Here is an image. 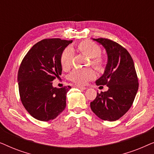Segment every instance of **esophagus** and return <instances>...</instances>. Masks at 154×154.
Masks as SVG:
<instances>
[{"label": "esophagus", "instance_id": "34e87169", "mask_svg": "<svg viewBox=\"0 0 154 154\" xmlns=\"http://www.w3.org/2000/svg\"><path fill=\"white\" fill-rule=\"evenodd\" d=\"M74 87L76 88H79V89H81V90H85L86 89V88L84 87V86H81V85H75Z\"/></svg>", "mask_w": 154, "mask_h": 154}]
</instances>
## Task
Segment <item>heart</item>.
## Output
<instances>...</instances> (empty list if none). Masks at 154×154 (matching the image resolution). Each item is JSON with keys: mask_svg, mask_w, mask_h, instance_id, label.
I'll return each instance as SVG.
<instances>
[{"mask_svg": "<svg viewBox=\"0 0 154 154\" xmlns=\"http://www.w3.org/2000/svg\"><path fill=\"white\" fill-rule=\"evenodd\" d=\"M79 52L91 59V64L97 70H101L104 66V61L100 57L102 50L97 44L91 41H83L77 45ZM74 52L71 48H67L63 51L60 58L62 68L65 71L69 70L73 65ZM95 76V73L92 69H75L69 75L71 81L79 84L85 85Z\"/></svg>", "mask_w": 154, "mask_h": 154, "instance_id": "1", "label": "heart"}]
</instances>
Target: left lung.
Wrapping results in <instances>:
<instances>
[{"instance_id": "obj_1", "label": "left lung", "mask_w": 154, "mask_h": 154, "mask_svg": "<svg viewBox=\"0 0 154 154\" xmlns=\"http://www.w3.org/2000/svg\"><path fill=\"white\" fill-rule=\"evenodd\" d=\"M106 50L108 61L104 73L96 81L97 85H106V92L97 94L90 108L104 121H115L132 105L139 83L134 62L128 50L107 38H92Z\"/></svg>"}]
</instances>
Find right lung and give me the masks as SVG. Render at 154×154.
<instances>
[{"label":"right lung","instance_id":"1","mask_svg":"<svg viewBox=\"0 0 154 154\" xmlns=\"http://www.w3.org/2000/svg\"><path fill=\"white\" fill-rule=\"evenodd\" d=\"M73 41L43 39L29 50L18 71L20 99L31 116L48 121L58 116L66 107L70 86L54 88L52 81L62 74L60 58Z\"/></svg>","mask_w":154,"mask_h":154}]
</instances>
